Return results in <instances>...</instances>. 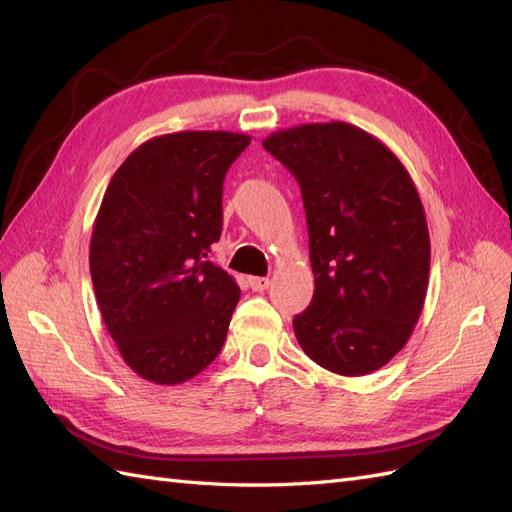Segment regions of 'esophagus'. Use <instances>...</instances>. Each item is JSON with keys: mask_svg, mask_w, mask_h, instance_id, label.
<instances>
[{"mask_svg": "<svg viewBox=\"0 0 512 512\" xmlns=\"http://www.w3.org/2000/svg\"><path fill=\"white\" fill-rule=\"evenodd\" d=\"M248 285H251L253 292H264L270 287V279L268 277H251L248 279Z\"/></svg>", "mask_w": 512, "mask_h": 512, "instance_id": "esophagus-1", "label": "esophagus"}]
</instances>
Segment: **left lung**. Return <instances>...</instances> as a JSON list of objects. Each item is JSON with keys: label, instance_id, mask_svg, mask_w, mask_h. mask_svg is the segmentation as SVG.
I'll use <instances>...</instances> for the list:
<instances>
[{"label": "left lung", "instance_id": "1", "mask_svg": "<svg viewBox=\"0 0 512 512\" xmlns=\"http://www.w3.org/2000/svg\"><path fill=\"white\" fill-rule=\"evenodd\" d=\"M264 149L296 177L307 214L316 290L294 318L300 348L342 376L381 370L409 342L428 290V225L409 170L342 121L274 131Z\"/></svg>", "mask_w": 512, "mask_h": 512}]
</instances>
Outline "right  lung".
Returning <instances> with one entry per match:
<instances>
[{"label": "right lung", "mask_w": 512, "mask_h": 512, "mask_svg": "<svg viewBox=\"0 0 512 512\" xmlns=\"http://www.w3.org/2000/svg\"><path fill=\"white\" fill-rule=\"evenodd\" d=\"M251 136L177 131L142 142L103 194L90 238L101 318L144 381L179 385L225 344L240 287L207 261L222 229V181Z\"/></svg>", "instance_id": "1"}]
</instances>
